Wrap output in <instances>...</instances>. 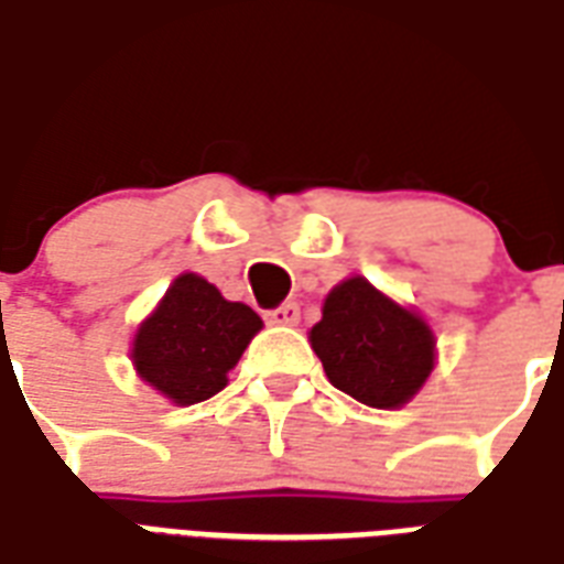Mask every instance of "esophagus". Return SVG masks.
I'll use <instances>...</instances> for the list:
<instances>
[{"label": "esophagus", "mask_w": 564, "mask_h": 564, "mask_svg": "<svg viewBox=\"0 0 564 564\" xmlns=\"http://www.w3.org/2000/svg\"><path fill=\"white\" fill-rule=\"evenodd\" d=\"M299 317H302V311H299L295 302H283L281 307H271L269 314H265V319H269L271 326H295Z\"/></svg>", "instance_id": "34e87169"}]
</instances>
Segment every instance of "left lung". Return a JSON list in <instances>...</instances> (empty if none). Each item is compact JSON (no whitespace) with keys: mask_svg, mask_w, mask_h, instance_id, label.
I'll use <instances>...</instances> for the list:
<instances>
[{"mask_svg":"<svg viewBox=\"0 0 564 564\" xmlns=\"http://www.w3.org/2000/svg\"><path fill=\"white\" fill-rule=\"evenodd\" d=\"M332 387L368 408H399L435 366V338L423 319L378 293L366 278L338 283L311 329Z\"/></svg>","mask_w":564,"mask_h":564,"instance_id":"left-lung-1","label":"left lung"}]
</instances>
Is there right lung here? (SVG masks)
Returning a JSON list of instances; mask_svg holds the SVG:
<instances>
[{
    "label": "right lung",
    "mask_w": 564,
    "mask_h": 564,
    "mask_svg": "<svg viewBox=\"0 0 564 564\" xmlns=\"http://www.w3.org/2000/svg\"><path fill=\"white\" fill-rule=\"evenodd\" d=\"M259 329L257 311L226 302L198 274H181L160 307L141 323L132 362L174 404L205 402L226 387L229 371Z\"/></svg>",
    "instance_id": "add662e5"
}]
</instances>
